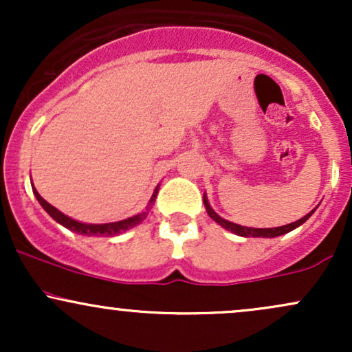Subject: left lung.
<instances>
[{
    "mask_svg": "<svg viewBox=\"0 0 352 352\" xmlns=\"http://www.w3.org/2000/svg\"><path fill=\"white\" fill-rule=\"evenodd\" d=\"M204 204H205V208H207L210 218H213V220H215L218 225H221V227H223V228H227V230H230V232L236 233V235H240V236H263V238H273V236L285 235V233L292 232V230L298 228V227H300V225L305 223V221L308 220V218H309L311 215H313V212H314V210H313V212H309L308 215L302 217L301 220L294 221V223H289V225H283V227H276V228H248V227H241V225L232 223V221H227V220H225V218L218 217L217 213L213 212V208L208 205V201H207V199H205V197H204Z\"/></svg>",
    "mask_w": 352,
    "mask_h": 352,
    "instance_id": "1",
    "label": "left lung"
}]
</instances>
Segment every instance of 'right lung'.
I'll return each mask as SVG.
<instances>
[{
    "mask_svg": "<svg viewBox=\"0 0 352 352\" xmlns=\"http://www.w3.org/2000/svg\"><path fill=\"white\" fill-rule=\"evenodd\" d=\"M33 192H34L36 199H38L39 204H41V207L46 210V212L50 213V215L54 218V220L58 221V223L63 225V227L72 230V232L80 233V235H87V236H96V235H98V236H102V235L104 236H114V235H119L120 232H125V230H129V228L135 227V225H139L140 221H142L144 218L147 217V212H148V210H147V212L139 213V215L127 218V220L116 221V223H102V225L80 223V221L72 220V218L66 217V215H64V213H60L59 210L52 207L51 204H47V201L44 200L38 192H36L34 187H33ZM157 192H159V188H155V192H153V195H152V199H151V205L153 204V201H155ZM148 208H151V207H148Z\"/></svg>",
    "mask_w": 352,
    "mask_h": 352,
    "instance_id": "obj_1",
    "label": "right lung"
}]
</instances>
